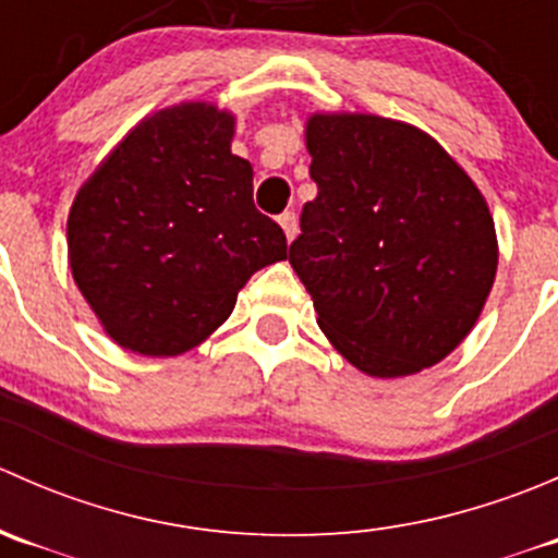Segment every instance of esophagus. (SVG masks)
<instances>
[{
	"instance_id": "esophagus-1",
	"label": "esophagus",
	"mask_w": 558,
	"mask_h": 558,
	"mask_svg": "<svg viewBox=\"0 0 558 558\" xmlns=\"http://www.w3.org/2000/svg\"><path fill=\"white\" fill-rule=\"evenodd\" d=\"M278 223H280V229H283V234H286V240H294L296 238V216L294 213H283V216L278 218Z\"/></svg>"
}]
</instances>
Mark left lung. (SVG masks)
<instances>
[{
    "label": "left lung",
    "mask_w": 558,
    "mask_h": 558,
    "mask_svg": "<svg viewBox=\"0 0 558 558\" xmlns=\"http://www.w3.org/2000/svg\"><path fill=\"white\" fill-rule=\"evenodd\" d=\"M318 196L302 207L289 262L342 359L404 378L472 331L497 278L486 199L418 126L369 112H313Z\"/></svg>",
    "instance_id": "8db88e82"
}]
</instances>
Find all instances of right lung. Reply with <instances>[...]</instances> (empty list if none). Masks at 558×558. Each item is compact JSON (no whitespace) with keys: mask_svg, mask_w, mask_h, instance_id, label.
<instances>
[{"mask_svg":"<svg viewBox=\"0 0 558 558\" xmlns=\"http://www.w3.org/2000/svg\"><path fill=\"white\" fill-rule=\"evenodd\" d=\"M234 116L180 102L143 118L66 218V258L105 335L140 356H180L229 318L286 234L253 205V167L232 154Z\"/></svg>","mask_w":558,"mask_h":558,"instance_id":"1","label":"right lung"}]
</instances>
